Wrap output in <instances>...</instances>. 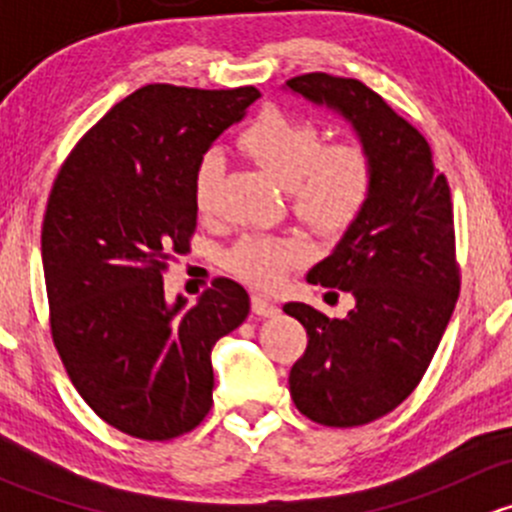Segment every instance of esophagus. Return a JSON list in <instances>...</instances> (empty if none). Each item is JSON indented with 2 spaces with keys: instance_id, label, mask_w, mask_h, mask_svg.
I'll use <instances>...</instances> for the list:
<instances>
[{
  "instance_id": "obj_1",
  "label": "esophagus",
  "mask_w": 512,
  "mask_h": 512,
  "mask_svg": "<svg viewBox=\"0 0 512 512\" xmlns=\"http://www.w3.org/2000/svg\"><path fill=\"white\" fill-rule=\"evenodd\" d=\"M252 312L260 314V317H272V314H277V304L262 294H252Z\"/></svg>"
}]
</instances>
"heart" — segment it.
Instances as JSON below:
<instances>
[{"mask_svg": "<svg viewBox=\"0 0 512 512\" xmlns=\"http://www.w3.org/2000/svg\"><path fill=\"white\" fill-rule=\"evenodd\" d=\"M242 151L287 185L294 210L322 232H342L364 213L374 190V158L356 138L324 143L322 128L285 108H265L237 136ZM223 156L205 151L193 168V200L208 215L218 195ZM302 237L245 235L225 255V267L250 285L275 287L302 265Z\"/></svg>", "mask_w": 512, "mask_h": 512, "instance_id": "heart-1", "label": "heart"}]
</instances>
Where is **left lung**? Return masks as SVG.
<instances>
[{"mask_svg":"<svg viewBox=\"0 0 512 512\" xmlns=\"http://www.w3.org/2000/svg\"><path fill=\"white\" fill-rule=\"evenodd\" d=\"M287 86L352 121L374 158L364 213L307 275L312 285L352 292L356 307L329 319L304 302L285 304L309 337L289 371L299 414L332 428L364 426L416 389L456 307L461 267L451 190L433 168L426 138L369 86L322 71Z\"/></svg>","mask_w":512,"mask_h":512,"instance_id":"obj_1","label":"left lung"}]
</instances>
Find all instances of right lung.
<instances>
[{
    "instance_id": "1",
    "label": "right lung",
    "mask_w": 512,
    "mask_h": 512,
    "mask_svg": "<svg viewBox=\"0 0 512 512\" xmlns=\"http://www.w3.org/2000/svg\"><path fill=\"white\" fill-rule=\"evenodd\" d=\"M260 98L148 84L118 101L61 163L41 227L51 339L98 418L141 441L193 431L213 406L215 342L250 297L218 277L190 309L163 275L198 225L193 168Z\"/></svg>"
}]
</instances>
